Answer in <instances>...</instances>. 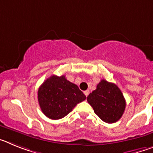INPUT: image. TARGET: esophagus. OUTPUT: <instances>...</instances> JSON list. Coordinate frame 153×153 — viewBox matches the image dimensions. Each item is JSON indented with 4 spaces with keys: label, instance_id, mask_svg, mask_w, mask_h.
Instances as JSON below:
<instances>
[{
    "label": "esophagus",
    "instance_id": "34e87169",
    "mask_svg": "<svg viewBox=\"0 0 153 153\" xmlns=\"http://www.w3.org/2000/svg\"><path fill=\"white\" fill-rule=\"evenodd\" d=\"M84 94L86 95V97H87L90 94V91L89 90H86V91H84Z\"/></svg>",
    "mask_w": 153,
    "mask_h": 153
}]
</instances>
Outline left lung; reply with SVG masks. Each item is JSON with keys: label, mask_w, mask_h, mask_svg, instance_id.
<instances>
[{"label": "left lung", "mask_w": 153, "mask_h": 153, "mask_svg": "<svg viewBox=\"0 0 153 153\" xmlns=\"http://www.w3.org/2000/svg\"><path fill=\"white\" fill-rule=\"evenodd\" d=\"M87 101L96 114L107 123L118 121L126 108L125 98L120 88L105 79H102L97 89L89 94Z\"/></svg>", "instance_id": "obj_1"}]
</instances>
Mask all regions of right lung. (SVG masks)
Instances as JSON below:
<instances>
[{
  "instance_id": "right-lung-1",
  "label": "right lung",
  "mask_w": 153,
  "mask_h": 153,
  "mask_svg": "<svg viewBox=\"0 0 153 153\" xmlns=\"http://www.w3.org/2000/svg\"><path fill=\"white\" fill-rule=\"evenodd\" d=\"M86 98L74 83L65 76H51L38 90V102L42 112L51 120H60L72 111L79 102Z\"/></svg>"
}]
</instances>
